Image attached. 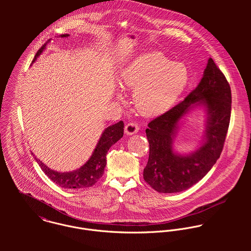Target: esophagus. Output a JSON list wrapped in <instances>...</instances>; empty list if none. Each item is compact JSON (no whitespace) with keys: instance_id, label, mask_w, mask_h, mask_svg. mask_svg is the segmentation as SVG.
<instances>
[{"instance_id":"obj_1","label":"esophagus","mask_w":251,"mask_h":251,"mask_svg":"<svg viewBox=\"0 0 251 251\" xmlns=\"http://www.w3.org/2000/svg\"><path fill=\"white\" fill-rule=\"evenodd\" d=\"M139 131V126L138 124L136 123H133V122H130L128 123L126 127H125V132L126 134L127 135H132V134H135Z\"/></svg>"}]
</instances>
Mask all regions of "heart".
Listing matches in <instances>:
<instances>
[{"mask_svg": "<svg viewBox=\"0 0 251 251\" xmlns=\"http://www.w3.org/2000/svg\"><path fill=\"white\" fill-rule=\"evenodd\" d=\"M122 85L133 88V100L145 116H159L177 102L188 82L186 68L160 52L143 54L122 73Z\"/></svg>", "mask_w": 251, "mask_h": 251, "instance_id": "1", "label": "heart"}]
</instances>
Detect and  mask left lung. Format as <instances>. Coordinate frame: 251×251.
Wrapping results in <instances>:
<instances>
[{"mask_svg": "<svg viewBox=\"0 0 251 251\" xmlns=\"http://www.w3.org/2000/svg\"><path fill=\"white\" fill-rule=\"evenodd\" d=\"M231 89L224 74L209 58L198 86L176 106L156 117L146 129L150 144L149 160L143 177L161 193L183 191L203 179L219 158L231 117ZM199 106L207 113L201 146L186 155L174 151L173 142L180 120Z\"/></svg>", "mask_w": 251, "mask_h": 251, "instance_id": "8db88e82", "label": "left lung"}]
</instances>
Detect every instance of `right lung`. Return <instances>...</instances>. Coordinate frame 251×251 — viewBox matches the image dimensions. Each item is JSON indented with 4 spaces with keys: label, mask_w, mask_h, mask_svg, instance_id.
I'll return each instance as SVG.
<instances>
[{
    "label": "right lung",
    "mask_w": 251,
    "mask_h": 251,
    "mask_svg": "<svg viewBox=\"0 0 251 251\" xmlns=\"http://www.w3.org/2000/svg\"><path fill=\"white\" fill-rule=\"evenodd\" d=\"M70 35L65 34L61 35V37H68ZM50 39L41 46V48L37 51V53L33 60V64L36 59L40 56L43 50L46 48L47 43H49ZM124 135V122L120 121L119 123L112 125L106 127L102 132L99 142L96 146L91 157L89 160L80 168L73 170L71 172H58L47 167L42 161L35 157V159L41 168V170L45 173V175L60 185L61 187L67 189L73 188H85L94 185L99 179H100L104 173V168L106 166V154L109 149L112 145L117 143ZM35 156V154L32 152Z\"/></svg>",
    "instance_id": "1"
}]
</instances>
